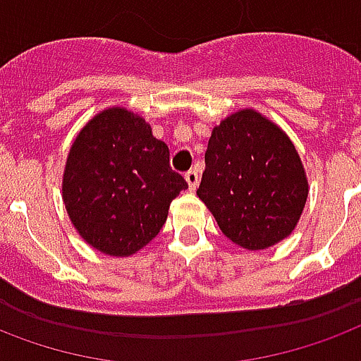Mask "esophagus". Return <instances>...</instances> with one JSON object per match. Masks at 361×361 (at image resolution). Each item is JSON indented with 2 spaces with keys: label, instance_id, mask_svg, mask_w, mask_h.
Here are the masks:
<instances>
[{
  "label": "esophagus",
  "instance_id": "1",
  "mask_svg": "<svg viewBox=\"0 0 361 361\" xmlns=\"http://www.w3.org/2000/svg\"><path fill=\"white\" fill-rule=\"evenodd\" d=\"M199 180H201V176H199V172H197V170H189V172H185V181H188V185L191 191H195V189H197V185H199Z\"/></svg>",
  "mask_w": 361,
  "mask_h": 361
}]
</instances>
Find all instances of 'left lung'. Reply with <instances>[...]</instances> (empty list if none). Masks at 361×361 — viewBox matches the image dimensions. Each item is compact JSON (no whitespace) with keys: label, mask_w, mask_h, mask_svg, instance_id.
Here are the masks:
<instances>
[{"label":"left lung","mask_w":361,"mask_h":361,"mask_svg":"<svg viewBox=\"0 0 361 361\" xmlns=\"http://www.w3.org/2000/svg\"><path fill=\"white\" fill-rule=\"evenodd\" d=\"M197 195L221 233L247 250H264L295 231L308 178L289 135L255 109L214 126Z\"/></svg>","instance_id":"8db88e82"}]
</instances>
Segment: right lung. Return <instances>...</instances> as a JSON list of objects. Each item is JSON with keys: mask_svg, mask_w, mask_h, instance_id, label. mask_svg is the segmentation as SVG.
Segmentation results:
<instances>
[{"mask_svg": "<svg viewBox=\"0 0 361 361\" xmlns=\"http://www.w3.org/2000/svg\"><path fill=\"white\" fill-rule=\"evenodd\" d=\"M183 189L188 181L170 168L166 143L124 106H109L80 130L63 172L74 229L90 247L118 258L153 241Z\"/></svg>", "mask_w": 361, "mask_h": 361, "instance_id": "1", "label": "right lung"}]
</instances>
